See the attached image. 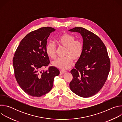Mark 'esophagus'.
Masks as SVG:
<instances>
[{"instance_id": "esophagus-1", "label": "esophagus", "mask_w": 122, "mask_h": 122, "mask_svg": "<svg viewBox=\"0 0 122 122\" xmlns=\"http://www.w3.org/2000/svg\"><path fill=\"white\" fill-rule=\"evenodd\" d=\"M66 71H64V70H61L60 71V72L61 74H64L65 73H66Z\"/></svg>"}]
</instances>
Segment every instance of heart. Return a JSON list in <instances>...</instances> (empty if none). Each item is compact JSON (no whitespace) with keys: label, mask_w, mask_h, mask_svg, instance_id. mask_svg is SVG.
Returning <instances> with one entry per match:
<instances>
[{"label":"heart","mask_w":122,"mask_h":122,"mask_svg":"<svg viewBox=\"0 0 122 122\" xmlns=\"http://www.w3.org/2000/svg\"><path fill=\"white\" fill-rule=\"evenodd\" d=\"M56 41L60 45L66 48L65 52L66 56L57 58L52 64L56 67L65 70L71 66L73 59L78 61L81 58L83 51V44L81 41L75 40V37L73 35L67 33L60 35L56 39ZM45 51L49 57L53 59L56 57V48L54 43L48 42L46 45Z\"/></svg>","instance_id":"1"}]
</instances>
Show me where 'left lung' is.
<instances>
[{
	"mask_svg": "<svg viewBox=\"0 0 122 122\" xmlns=\"http://www.w3.org/2000/svg\"><path fill=\"white\" fill-rule=\"evenodd\" d=\"M68 31L80 33L83 44L82 55L71 71L73 79L69 87L80 97H92L102 88L110 72L106 47L97 36L84 28L77 27Z\"/></svg>",
	"mask_w": 122,
	"mask_h": 122,
	"instance_id": "1",
	"label": "left lung"
}]
</instances>
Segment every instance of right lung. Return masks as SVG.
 <instances>
[{"instance_id": "obj_1", "label": "right lung", "mask_w": 122, "mask_h": 122, "mask_svg": "<svg viewBox=\"0 0 122 122\" xmlns=\"http://www.w3.org/2000/svg\"><path fill=\"white\" fill-rule=\"evenodd\" d=\"M56 31L50 27L40 28L30 32L21 41L13 58L16 80L22 89L28 95L41 97L49 92L53 86L59 69L54 66L42 72L41 69L50 63L46 53L47 40Z\"/></svg>"}]
</instances>
